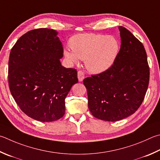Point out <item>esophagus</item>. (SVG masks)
Returning a JSON list of instances; mask_svg holds the SVG:
<instances>
[{"mask_svg": "<svg viewBox=\"0 0 160 160\" xmlns=\"http://www.w3.org/2000/svg\"><path fill=\"white\" fill-rule=\"evenodd\" d=\"M78 80L81 82V81H82L84 80V78H85V73H84V72L82 71H79L78 72Z\"/></svg>", "mask_w": 160, "mask_h": 160, "instance_id": "1", "label": "esophagus"}]
</instances>
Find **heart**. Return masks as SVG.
<instances>
[{"label": "heart", "instance_id": "obj_1", "mask_svg": "<svg viewBox=\"0 0 160 160\" xmlns=\"http://www.w3.org/2000/svg\"><path fill=\"white\" fill-rule=\"evenodd\" d=\"M72 52L65 50L64 56L71 63L85 60L89 71L100 73L115 62L120 50L118 40L113 36L101 34L82 33L72 36L69 41Z\"/></svg>", "mask_w": 160, "mask_h": 160}]
</instances>
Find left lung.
I'll return each instance as SVG.
<instances>
[{
    "label": "left lung",
    "instance_id": "8db88e82",
    "mask_svg": "<svg viewBox=\"0 0 160 160\" xmlns=\"http://www.w3.org/2000/svg\"><path fill=\"white\" fill-rule=\"evenodd\" d=\"M121 46L106 71L85 78L88 107L94 117L115 122L134 113L146 96L150 68L144 46L131 32L119 27Z\"/></svg>",
    "mask_w": 160,
    "mask_h": 160
}]
</instances>
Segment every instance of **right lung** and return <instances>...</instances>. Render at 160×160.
Masks as SVG:
<instances>
[{
	"label": "right lung",
	"instance_id": "obj_1",
	"mask_svg": "<svg viewBox=\"0 0 160 160\" xmlns=\"http://www.w3.org/2000/svg\"><path fill=\"white\" fill-rule=\"evenodd\" d=\"M57 32L37 28L23 35L12 47L8 83L17 105L28 117L48 122L65 114V98L78 82L77 71L62 66L63 48Z\"/></svg>",
	"mask_w": 160,
	"mask_h": 160
}]
</instances>
